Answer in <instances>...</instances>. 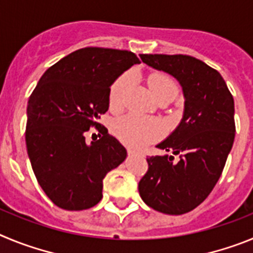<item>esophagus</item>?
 Returning <instances> with one entry per match:
<instances>
[{
    "label": "esophagus",
    "mask_w": 253,
    "mask_h": 253,
    "mask_svg": "<svg viewBox=\"0 0 253 253\" xmlns=\"http://www.w3.org/2000/svg\"><path fill=\"white\" fill-rule=\"evenodd\" d=\"M128 153H129V154H139V153H138V152H135V151H131V149H129V151H128Z\"/></svg>",
    "instance_id": "obj_1"
}]
</instances>
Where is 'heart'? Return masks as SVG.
Returning <instances> with one entry per match:
<instances>
[{
	"mask_svg": "<svg viewBox=\"0 0 253 253\" xmlns=\"http://www.w3.org/2000/svg\"><path fill=\"white\" fill-rule=\"evenodd\" d=\"M148 81L156 97L169 92L177 93V84L169 76L163 75V73H154L149 76ZM134 84H135V76L133 72L120 76L110 88V93H109L110 106L114 109L122 107L126 99V95L133 88ZM113 129L116 137L123 143L134 148H143L148 146L151 143L160 139L165 133V126L160 120L144 118L137 114H129L115 120Z\"/></svg>",
	"mask_w": 253,
	"mask_h": 253,
	"instance_id": "b5f03b06",
	"label": "heart"
}]
</instances>
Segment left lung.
<instances>
[{
    "label": "left lung",
    "instance_id": "obj_1",
    "mask_svg": "<svg viewBox=\"0 0 253 253\" xmlns=\"http://www.w3.org/2000/svg\"><path fill=\"white\" fill-rule=\"evenodd\" d=\"M143 63L176 78L184 93L180 124L157 148L180 154L147 158L148 171L138 185L152 209L181 215L195 209L218 182L233 146V96L218 71L190 55L140 54Z\"/></svg>",
    "mask_w": 253,
    "mask_h": 253
}]
</instances>
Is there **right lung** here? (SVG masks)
<instances>
[{"mask_svg":"<svg viewBox=\"0 0 253 253\" xmlns=\"http://www.w3.org/2000/svg\"><path fill=\"white\" fill-rule=\"evenodd\" d=\"M137 63L128 50L78 49L46 69L31 93L26 148L38 182L57 207H95L106 173L126 158L124 146L97 119L109 109L111 84ZM91 126L103 137L87 145L84 133Z\"/></svg>","mask_w":253,"mask_h":253,"instance_id":"add662e5","label":"right lung"}]
</instances>
